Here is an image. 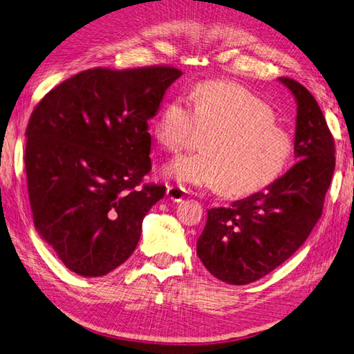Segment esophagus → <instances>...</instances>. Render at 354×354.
Instances as JSON below:
<instances>
[{
  "instance_id": "34e87169",
  "label": "esophagus",
  "mask_w": 354,
  "mask_h": 354,
  "mask_svg": "<svg viewBox=\"0 0 354 354\" xmlns=\"http://www.w3.org/2000/svg\"><path fill=\"white\" fill-rule=\"evenodd\" d=\"M167 196H169L170 201L180 202L184 199L185 190L183 187H178V185H167Z\"/></svg>"
}]
</instances>
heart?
Instances as JSON below:
<instances>
[{
	"label": "heart",
	"mask_w": 354,
	"mask_h": 354,
	"mask_svg": "<svg viewBox=\"0 0 354 354\" xmlns=\"http://www.w3.org/2000/svg\"><path fill=\"white\" fill-rule=\"evenodd\" d=\"M274 120L273 109L250 90L207 81L193 90L192 100L179 93L162 105L153 137L178 153L193 143L197 131L208 133L203 151L170 162L167 175L184 185L248 196L273 184L292 158V138Z\"/></svg>",
	"instance_id": "heart-1"
}]
</instances>
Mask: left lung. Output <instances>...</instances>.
I'll return each mask as SVG.
<instances>
[{
	"mask_svg": "<svg viewBox=\"0 0 354 354\" xmlns=\"http://www.w3.org/2000/svg\"><path fill=\"white\" fill-rule=\"evenodd\" d=\"M297 101L294 155L286 174L231 207L208 209L197 254L212 276L232 285L258 281L306 241L322 217L335 170V140L315 97L281 77Z\"/></svg>",
	"mask_w": 354,
	"mask_h": 354,
	"instance_id": "1",
	"label": "left lung"
}]
</instances>
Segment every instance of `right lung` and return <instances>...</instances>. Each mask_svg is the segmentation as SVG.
Segmentation results:
<instances>
[{"mask_svg": "<svg viewBox=\"0 0 354 354\" xmlns=\"http://www.w3.org/2000/svg\"><path fill=\"white\" fill-rule=\"evenodd\" d=\"M183 72L174 66L93 68L35 106L24 153L35 226L73 273L100 277L137 248L166 185L152 169L147 122Z\"/></svg>", "mask_w": 354, "mask_h": 354, "instance_id": "1", "label": "right lung"}]
</instances>
